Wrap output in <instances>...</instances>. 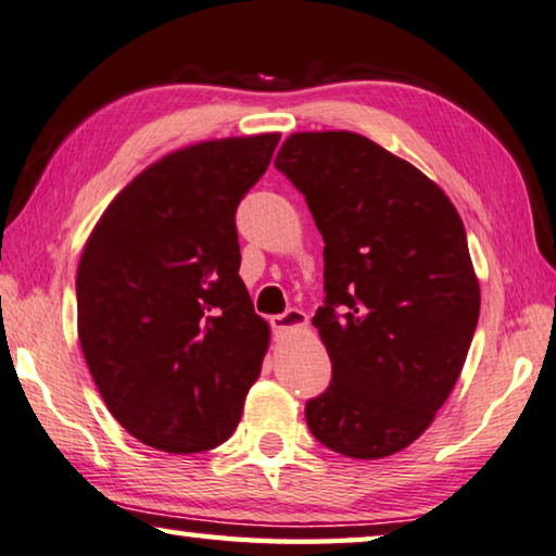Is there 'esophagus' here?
<instances>
[{"label":"esophagus","mask_w":556,"mask_h":556,"mask_svg":"<svg viewBox=\"0 0 556 556\" xmlns=\"http://www.w3.org/2000/svg\"><path fill=\"white\" fill-rule=\"evenodd\" d=\"M278 332H303L307 330V313L298 311V307H290L283 315H276L270 320Z\"/></svg>","instance_id":"obj_1"}]
</instances>
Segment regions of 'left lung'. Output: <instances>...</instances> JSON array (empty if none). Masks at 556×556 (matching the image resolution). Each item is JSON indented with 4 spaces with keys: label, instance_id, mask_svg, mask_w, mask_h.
<instances>
[{
    "label": "left lung",
    "instance_id": "left-lung-1",
    "mask_svg": "<svg viewBox=\"0 0 556 556\" xmlns=\"http://www.w3.org/2000/svg\"><path fill=\"white\" fill-rule=\"evenodd\" d=\"M276 167L325 241L313 325L332 384L307 402V429L348 458L394 456L433 424L478 325L460 214L421 169L357 132L288 135Z\"/></svg>",
    "mask_w": 556,
    "mask_h": 556
}]
</instances>
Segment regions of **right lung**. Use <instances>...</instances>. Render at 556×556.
<instances>
[{
	"mask_svg": "<svg viewBox=\"0 0 556 556\" xmlns=\"http://www.w3.org/2000/svg\"><path fill=\"white\" fill-rule=\"evenodd\" d=\"M280 132L187 144L121 189L84 245L78 340L108 412L165 453L222 445L270 327L239 276L233 214Z\"/></svg>",
	"mask_w": 556,
	"mask_h": 556,
	"instance_id": "right-lung-1",
	"label": "right lung"
}]
</instances>
